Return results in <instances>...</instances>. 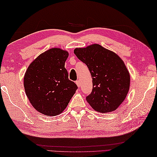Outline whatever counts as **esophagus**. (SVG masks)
<instances>
[{
	"mask_svg": "<svg viewBox=\"0 0 157 157\" xmlns=\"http://www.w3.org/2000/svg\"><path fill=\"white\" fill-rule=\"evenodd\" d=\"M75 83H76V84L77 85V86H78V88H79V87H80V81L77 80V81H76Z\"/></svg>",
	"mask_w": 157,
	"mask_h": 157,
	"instance_id": "34e87169",
	"label": "esophagus"
}]
</instances>
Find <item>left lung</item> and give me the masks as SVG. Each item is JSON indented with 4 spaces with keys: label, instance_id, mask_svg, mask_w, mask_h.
<instances>
[{
    "label": "left lung",
    "instance_id": "left-lung-1",
    "mask_svg": "<svg viewBox=\"0 0 157 157\" xmlns=\"http://www.w3.org/2000/svg\"><path fill=\"white\" fill-rule=\"evenodd\" d=\"M74 54L88 66L92 78V90L86 100L97 112L114 111L127 95L130 74L116 53L94 44L76 48Z\"/></svg>",
    "mask_w": 157,
    "mask_h": 157
}]
</instances>
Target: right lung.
<instances>
[{"mask_svg":"<svg viewBox=\"0 0 157 157\" xmlns=\"http://www.w3.org/2000/svg\"><path fill=\"white\" fill-rule=\"evenodd\" d=\"M67 51L52 48L35 59L25 71V92L34 109L48 116L60 114L78 87L68 78Z\"/></svg>","mask_w":157,"mask_h":157,"instance_id":"obj_1","label":"right lung"}]
</instances>
